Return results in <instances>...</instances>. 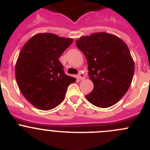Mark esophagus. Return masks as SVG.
Returning <instances> with one entry per match:
<instances>
[{
	"instance_id": "esophagus-1",
	"label": "esophagus",
	"mask_w": 150,
	"mask_h": 150,
	"mask_svg": "<svg viewBox=\"0 0 150 150\" xmlns=\"http://www.w3.org/2000/svg\"><path fill=\"white\" fill-rule=\"evenodd\" d=\"M78 78L81 80H83L85 79V75L83 73H82V72H80L78 75Z\"/></svg>"
}]
</instances>
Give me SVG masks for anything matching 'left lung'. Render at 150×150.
I'll return each instance as SVG.
<instances>
[{"label":"left lung","instance_id":"obj_1","mask_svg":"<svg viewBox=\"0 0 150 150\" xmlns=\"http://www.w3.org/2000/svg\"><path fill=\"white\" fill-rule=\"evenodd\" d=\"M86 56L93 89L86 98L96 107L107 108L122 99L134 74V62L125 42L115 35L96 33L76 41Z\"/></svg>","mask_w":150,"mask_h":150}]
</instances>
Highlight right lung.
I'll use <instances>...</instances> for the list:
<instances>
[{"instance_id":"add662e5","label":"right lung","mask_w":150,"mask_h":150,"mask_svg":"<svg viewBox=\"0 0 150 150\" xmlns=\"http://www.w3.org/2000/svg\"><path fill=\"white\" fill-rule=\"evenodd\" d=\"M72 38L38 33L24 45L15 66L16 83L25 99L39 110L55 108L64 101L67 86L76 78L64 74L59 61Z\"/></svg>"}]
</instances>
